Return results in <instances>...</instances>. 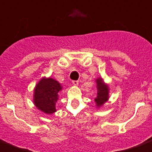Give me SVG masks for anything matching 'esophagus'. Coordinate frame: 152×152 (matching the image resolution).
Wrapping results in <instances>:
<instances>
[{
    "instance_id": "34e87169",
    "label": "esophagus",
    "mask_w": 152,
    "mask_h": 152,
    "mask_svg": "<svg viewBox=\"0 0 152 152\" xmlns=\"http://www.w3.org/2000/svg\"><path fill=\"white\" fill-rule=\"evenodd\" d=\"M72 84L74 86H78L79 82H78V80H72Z\"/></svg>"
}]
</instances>
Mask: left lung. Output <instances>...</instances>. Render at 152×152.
I'll list each match as a JSON object with an SVG mask.
<instances>
[{"mask_svg":"<svg viewBox=\"0 0 152 152\" xmlns=\"http://www.w3.org/2000/svg\"><path fill=\"white\" fill-rule=\"evenodd\" d=\"M96 89H97V96L95 98V102L97 107L103 106L109 99V86L105 84L102 78L99 77L96 80Z\"/></svg>","mask_w":152,"mask_h":152,"instance_id":"1","label":"left lung"}]
</instances>
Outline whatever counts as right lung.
Masks as SVG:
<instances>
[{
  "instance_id": "right-lung-1",
  "label": "right lung",
  "mask_w": 152,
  "mask_h": 152,
  "mask_svg": "<svg viewBox=\"0 0 152 152\" xmlns=\"http://www.w3.org/2000/svg\"><path fill=\"white\" fill-rule=\"evenodd\" d=\"M62 86L57 80L51 77L41 78L34 89L33 102L37 109L46 114H52L56 110L58 93Z\"/></svg>"
}]
</instances>
